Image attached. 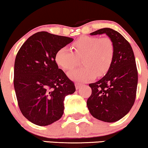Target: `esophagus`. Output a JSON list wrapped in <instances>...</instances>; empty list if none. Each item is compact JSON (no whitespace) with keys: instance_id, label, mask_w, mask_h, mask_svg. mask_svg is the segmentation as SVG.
Returning a JSON list of instances; mask_svg holds the SVG:
<instances>
[{"instance_id":"34e87169","label":"esophagus","mask_w":148,"mask_h":148,"mask_svg":"<svg viewBox=\"0 0 148 148\" xmlns=\"http://www.w3.org/2000/svg\"><path fill=\"white\" fill-rule=\"evenodd\" d=\"M75 88H76V89L77 90H78V89H79L82 86V85L80 84V83H79V82H76L75 84Z\"/></svg>"}]
</instances>
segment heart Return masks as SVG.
<instances>
[{
    "label": "heart",
    "instance_id": "b5f03b06",
    "mask_svg": "<svg viewBox=\"0 0 148 148\" xmlns=\"http://www.w3.org/2000/svg\"><path fill=\"white\" fill-rule=\"evenodd\" d=\"M74 52L64 46L55 54L56 62L64 70H71L82 58V67L69 73L72 79L81 82L92 80L97 75L102 76L110 69L114 56V45L109 37L84 36L72 44Z\"/></svg>",
    "mask_w": 148,
    "mask_h": 148
}]
</instances>
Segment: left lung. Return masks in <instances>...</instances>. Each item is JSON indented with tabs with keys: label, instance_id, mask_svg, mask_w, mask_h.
<instances>
[{
	"label": "left lung",
	"instance_id": "8db88e82",
	"mask_svg": "<svg viewBox=\"0 0 148 148\" xmlns=\"http://www.w3.org/2000/svg\"><path fill=\"white\" fill-rule=\"evenodd\" d=\"M102 34L108 36L114 43V59L106 75L89 84L92 94L87 101V106L96 119L113 123L125 116L134 104L138 72L129 42L110 28H102L90 34Z\"/></svg>",
	"mask_w": 148,
	"mask_h": 148
}]
</instances>
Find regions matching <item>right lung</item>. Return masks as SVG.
<instances>
[{"instance_id": "right-lung-1", "label": "right lung", "mask_w": 148, "mask_h": 148, "mask_svg": "<svg viewBox=\"0 0 148 148\" xmlns=\"http://www.w3.org/2000/svg\"><path fill=\"white\" fill-rule=\"evenodd\" d=\"M72 38L40 32L28 38L18 51L14 66V88L24 116L39 126L61 118L64 100L75 92L74 83L58 69L55 54Z\"/></svg>"}]
</instances>
